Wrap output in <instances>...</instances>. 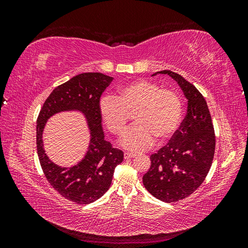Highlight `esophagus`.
Wrapping results in <instances>:
<instances>
[{"instance_id": "obj_1", "label": "esophagus", "mask_w": 248, "mask_h": 248, "mask_svg": "<svg viewBox=\"0 0 248 248\" xmlns=\"http://www.w3.org/2000/svg\"><path fill=\"white\" fill-rule=\"evenodd\" d=\"M133 157H136V153H131V152H125L124 153V158L125 159L133 158Z\"/></svg>"}]
</instances>
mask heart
I'll list each match as a JSON object with an SVG mask.
<instances>
[{"label":"heart","instance_id":"b5f03b06","mask_svg":"<svg viewBox=\"0 0 248 248\" xmlns=\"http://www.w3.org/2000/svg\"><path fill=\"white\" fill-rule=\"evenodd\" d=\"M133 111L137 124L123 137L121 144L131 151H142L151 147L155 139L163 141L175 133L181 121L182 101L172 90L140 79L120 88L115 97H104L99 104L103 123L117 136L125 132Z\"/></svg>","mask_w":248,"mask_h":248}]
</instances>
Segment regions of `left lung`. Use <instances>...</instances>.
Segmentation results:
<instances>
[{
  "label": "left lung",
  "instance_id": "left-lung-1",
  "mask_svg": "<svg viewBox=\"0 0 248 248\" xmlns=\"http://www.w3.org/2000/svg\"><path fill=\"white\" fill-rule=\"evenodd\" d=\"M158 73L169 74L178 82L188 106L168 145L150 156L151 167L142 183L156 199L174 202L189 197L204 182L213 161L215 133L207 102L199 90L176 72Z\"/></svg>",
  "mask_w": 248,
  "mask_h": 248
}]
</instances>
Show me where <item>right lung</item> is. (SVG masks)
Masks as SVG:
<instances>
[{
	"label": "right lung",
	"instance_id": "obj_1",
	"mask_svg": "<svg viewBox=\"0 0 248 248\" xmlns=\"http://www.w3.org/2000/svg\"><path fill=\"white\" fill-rule=\"evenodd\" d=\"M114 78L99 72L80 73L50 93L37 118L36 145L42 170L48 183L61 196L76 204L87 205L101 198L111 184L115 168L123 161V152L104 140L99 112L100 96ZM78 109L87 118L92 130L89 150L78 165L61 168L44 152L42 132L47 119L60 111Z\"/></svg>",
	"mask_w": 248,
	"mask_h": 248
}]
</instances>
